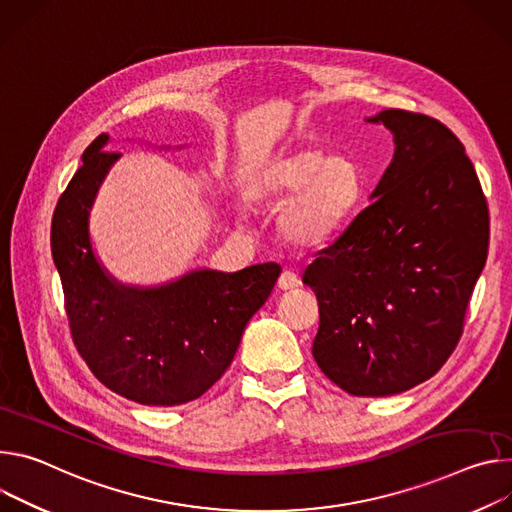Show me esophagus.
<instances>
[{"label":"esophagus","instance_id":"esophagus-1","mask_svg":"<svg viewBox=\"0 0 512 512\" xmlns=\"http://www.w3.org/2000/svg\"><path fill=\"white\" fill-rule=\"evenodd\" d=\"M301 285L299 276L293 272V270H285L280 276H278V289L280 291H293Z\"/></svg>","mask_w":512,"mask_h":512}]
</instances>
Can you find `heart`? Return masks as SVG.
<instances>
[{"mask_svg": "<svg viewBox=\"0 0 512 512\" xmlns=\"http://www.w3.org/2000/svg\"><path fill=\"white\" fill-rule=\"evenodd\" d=\"M364 193L358 162L317 146L260 158L242 183L248 205H278V232L297 248H319L350 223Z\"/></svg>", "mask_w": 512, "mask_h": 512, "instance_id": "b5f03b06", "label": "heart"}]
</instances>
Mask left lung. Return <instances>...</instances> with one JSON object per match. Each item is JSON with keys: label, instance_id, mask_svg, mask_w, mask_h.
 Masks as SVG:
<instances>
[{"label": "left lung", "instance_id": "8db88e82", "mask_svg": "<svg viewBox=\"0 0 512 512\" xmlns=\"http://www.w3.org/2000/svg\"><path fill=\"white\" fill-rule=\"evenodd\" d=\"M394 154L329 248L305 268L319 303L313 358L356 396L429 380L456 350L488 254V207L462 142L441 122L382 109Z\"/></svg>", "mask_w": 512, "mask_h": 512}]
</instances>
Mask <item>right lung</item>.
<instances>
[{
  "instance_id": "add662e5",
  "label": "right lung",
  "mask_w": 512,
  "mask_h": 512,
  "mask_svg": "<svg viewBox=\"0 0 512 512\" xmlns=\"http://www.w3.org/2000/svg\"><path fill=\"white\" fill-rule=\"evenodd\" d=\"M107 134L56 203L50 248L61 274L75 346L95 378L128 401L175 407L199 399L230 368L252 315L270 297L280 266L238 272L195 268L162 285H126L97 258L89 217L111 166Z\"/></svg>"
}]
</instances>
